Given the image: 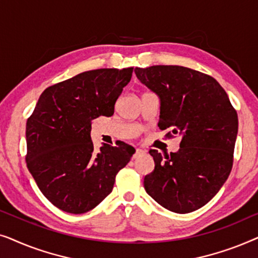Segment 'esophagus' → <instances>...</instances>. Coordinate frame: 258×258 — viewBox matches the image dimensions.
<instances>
[{
	"label": "esophagus",
	"mask_w": 258,
	"mask_h": 258,
	"mask_svg": "<svg viewBox=\"0 0 258 258\" xmlns=\"http://www.w3.org/2000/svg\"><path fill=\"white\" fill-rule=\"evenodd\" d=\"M144 154V151L142 149H136L135 150V154L133 155V158H137L139 156H141V155Z\"/></svg>",
	"instance_id": "34e87169"
}]
</instances>
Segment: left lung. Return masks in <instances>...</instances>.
<instances>
[{
  "label": "left lung",
  "mask_w": 258,
  "mask_h": 258,
  "mask_svg": "<svg viewBox=\"0 0 258 258\" xmlns=\"http://www.w3.org/2000/svg\"><path fill=\"white\" fill-rule=\"evenodd\" d=\"M141 82L161 100L158 126L182 136L177 153L150 149L155 169L144 189L158 204L177 214L209 202L227 181L234 162L238 117L214 77L181 66L135 68Z\"/></svg>",
  "instance_id": "left-lung-1"
}]
</instances>
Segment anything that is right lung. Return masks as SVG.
Segmentation results:
<instances>
[{
    "label": "right lung",
    "instance_id": "add662e5",
    "mask_svg": "<svg viewBox=\"0 0 258 258\" xmlns=\"http://www.w3.org/2000/svg\"><path fill=\"white\" fill-rule=\"evenodd\" d=\"M133 69L89 70L48 87L28 118L27 167L41 192L66 213L98 206L135 153L124 142L96 153L90 137L93 119L114 115Z\"/></svg>",
    "mask_w": 258,
    "mask_h": 258
}]
</instances>
